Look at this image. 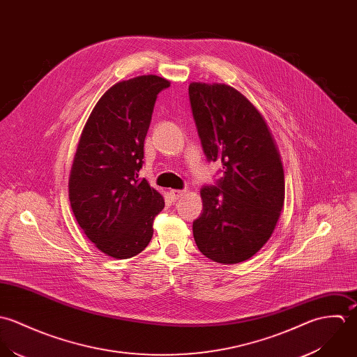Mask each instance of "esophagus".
I'll return each mask as SVG.
<instances>
[{
	"mask_svg": "<svg viewBox=\"0 0 357 357\" xmlns=\"http://www.w3.org/2000/svg\"><path fill=\"white\" fill-rule=\"evenodd\" d=\"M185 193H186L185 190H176V189H172V190H169V192H168V196H169V199H171L172 202H176V200H179Z\"/></svg>",
	"mask_w": 357,
	"mask_h": 357,
	"instance_id": "esophagus-1",
	"label": "esophagus"
}]
</instances>
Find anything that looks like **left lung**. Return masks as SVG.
Instances as JSON below:
<instances>
[{"instance_id": "obj_1", "label": "left lung", "mask_w": 357, "mask_h": 357, "mask_svg": "<svg viewBox=\"0 0 357 357\" xmlns=\"http://www.w3.org/2000/svg\"><path fill=\"white\" fill-rule=\"evenodd\" d=\"M189 96L204 153L223 165L218 186L200 192L195 241L208 259L238 264L266 244L283 210L280 153L264 116L236 88L190 82Z\"/></svg>"}]
</instances>
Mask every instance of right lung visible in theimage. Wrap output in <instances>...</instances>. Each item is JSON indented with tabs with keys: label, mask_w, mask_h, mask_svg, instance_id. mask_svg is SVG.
<instances>
[{
	"label": "right lung",
	"mask_w": 357,
	"mask_h": 357,
	"mask_svg": "<svg viewBox=\"0 0 357 357\" xmlns=\"http://www.w3.org/2000/svg\"><path fill=\"white\" fill-rule=\"evenodd\" d=\"M169 84L154 74L114 84L95 105L74 154L73 214L95 247L116 259L142 252L164 208L162 196L138 172L157 95Z\"/></svg>",
	"instance_id": "1"
}]
</instances>
